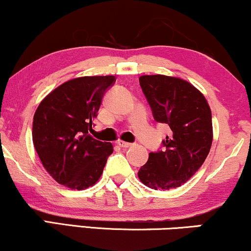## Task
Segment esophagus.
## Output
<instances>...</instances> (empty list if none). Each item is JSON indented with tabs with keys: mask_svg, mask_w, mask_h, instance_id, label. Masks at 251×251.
<instances>
[{
	"mask_svg": "<svg viewBox=\"0 0 251 251\" xmlns=\"http://www.w3.org/2000/svg\"><path fill=\"white\" fill-rule=\"evenodd\" d=\"M118 145L120 147H123V149H128V147H131L132 146V144L126 143V142H123V140H118Z\"/></svg>",
	"mask_w": 251,
	"mask_h": 251,
	"instance_id": "esophagus-1",
	"label": "esophagus"
}]
</instances>
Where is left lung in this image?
<instances>
[{"instance_id":"8db88e82","label":"left lung","mask_w":251,"mask_h":251,"mask_svg":"<svg viewBox=\"0 0 251 251\" xmlns=\"http://www.w3.org/2000/svg\"><path fill=\"white\" fill-rule=\"evenodd\" d=\"M139 84L156 122L171 130L163 150L150 153L138 171L153 190L179 187L197 173L212 143L211 111L204 96L190 82L167 75H143Z\"/></svg>"}]
</instances>
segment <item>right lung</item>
I'll return each instance as SVG.
<instances>
[{
  "label": "right lung",
  "mask_w": 251,
  "mask_h": 251,
  "mask_svg": "<svg viewBox=\"0 0 251 251\" xmlns=\"http://www.w3.org/2000/svg\"><path fill=\"white\" fill-rule=\"evenodd\" d=\"M115 76H82L65 82L40 102L33 120V143L43 167L57 183L85 190L100 178L111 143L89 135L102 96Z\"/></svg>",
  "instance_id": "obj_1"
}]
</instances>
